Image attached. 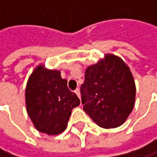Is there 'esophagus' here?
<instances>
[{"label":"esophagus","mask_w":157,"mask_h":157,"mask_svg":"<svg viewBox=\"0 0 157 157\" xmlns=\"http://www.w3.org/2000/svg\"><path fill=\"white\" fill-rule=\"evenodd\" d=\"M75 94L78 96V98L81 99V93H80V89H79V88H77V89L75 90Z\"/></svg>","instance_id":"34e87169"}]
</instances>
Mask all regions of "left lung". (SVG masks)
Returning a JSON list of instances; mask_svg holds the SVG:
<instances>
[{
    "instance_id": "8db88e82",
    "label": "left lung",
    "mask_w": 157,
    "mask_h": 157,
    "mask_svg": "<svg viewBox=\"0 0 157 157\" xmlns=\"http://www.w3.org/2000/svg\"><path fill=\"white\" fill-rule=\"evenodd\" d=\"M81 93L83 108L92 121L102 128H116L133 110L136 84L125 62L106 53L86 68Z\"/></svg>"
}]
</instances>
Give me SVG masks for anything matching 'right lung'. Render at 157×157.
Here are the masks:
<instances>
[{
    "label": "right lung",
    "instance_id": "right-lung-1",
    "mask_svg": "<svg viewBox=\"0 0 157 157\" xmlns=\"http://www.w3.org/2000/svg\"><path fill=\"white\" fill-rule=\"evenodd\" d=\"M25 102L36 129L55 136L67 128L71 110L80 105V100L68 88L59 71L38 65L29 76Z\"/></svg>",
    "mask_w": 157,
    "mask_h": 157
}]
</instances>
